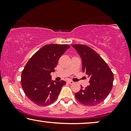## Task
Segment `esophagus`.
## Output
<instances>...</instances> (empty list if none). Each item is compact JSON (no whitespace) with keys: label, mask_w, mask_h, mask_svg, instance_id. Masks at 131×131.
<instances>
[{"label":"esophagus","mask_w":131,"mask_h":131,"mask_svg":"<svg viewBox=\"0 0 131 131\" xmlns=\"http://www.w3.org/2000/svg\"><path fill=\"white\" fill-rule=\"evenodd\" d=\"M67 82L70 84V85H71V84L74 83V82H73V81H71V80H69V81H68Z\"/></svg>","instance_id":"obj_1"}]
</instances>
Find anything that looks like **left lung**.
<instances>
[{"label":"left lung","mask_w":131,"mask_h":131,"mask_svg":"<svg viewBox=\"0 0 131 131\" xmlns=\"http://www.w3.org/2000/svg\"><path fill=\"white\" fill-rule=\"evenodd\" d=\"M80 55L82 71L90 79V85L81 87L75 97L82 104L94 106L101 103L110 94L113 86L114 75L104 60L90 47L84 45H72Z\"/></svg>","instance_id":"left-lung-1"}]
</instances>
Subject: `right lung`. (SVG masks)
<instances>
[{
  "label": "right lung",
  "instance_id": "1",
  "mask_svg": "<svg viewBox=\"0 0 131 131\" xmlns=\"http://www.w3.org/2000/svg\"><path fill=\"white\" fill-rule=\"evenodd\" d=\"M70 47L68 45H46L26 64L21 74V85L26 96L36 105L46 106L53 103L66 83L64 80H52L51 73Z\"/></svg>",
  "mask_w": 131,
  "mask_h": 131
}]
</instances>
